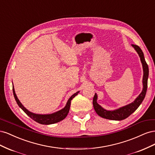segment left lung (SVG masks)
I'll return each instance as SVG.
<instances>
[{"mask_svg": "<svg viewBox=\"0 0 155 155\" xmlns=\"http://www.w3.org/2000/svg\"><path fill=\"white\" fill-rule=\"evenodd\" d=\"M132 46L137 51L139 55L140 60L142 63L143 70V90L140 94L136 98V100L131 103V104L125 105L124 107H120L118 109L114 110H107L104 109L97 103V94H95L93 98V107L96 113L101 116V118H104L108 120H123L129 117L131 114L137 110L138 107L142 104L144 97L146 94L147 88V79L149 76V68L148 65L145 61L144 55L142 50H141L138 46L132 45Z\"/></svg>", "mask_w": 155, "mask_h": 155, "instance_id": "left-lung-1", "label": "left lung"}]
</instances>
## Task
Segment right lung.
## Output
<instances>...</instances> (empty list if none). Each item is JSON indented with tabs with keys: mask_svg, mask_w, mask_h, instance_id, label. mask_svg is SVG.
I'll return each instance as SVG.
<instances>
[{
	"mask_svg": "<svg viewBox=\"0 0 155 155\" xmlns=\"http://www.w3.org/2000/svg\"><path fill=\"white\" fill-rule=\"evenodd\" d=\"M13 96H14V97H15L17 104H18V106H19L21 109L24 111L28 116L30 117L32 120H34L37 123L43 124V125H50V124L58 123L59 121H61L66 118V116H67L70 110V104H71V100L75 96H77L78 94L79 93V92H77L76 93L74 94L69 98L66 104V106H65L63 109L50 114H37L33 113V112H31L29 110H28L26 108L22 105V104L20 102V101L18 100V99L16 96V94H15V90H14L13 87Z\"/></svg>",
	"mask_w": 155,
	"mask_h": 155,
	"instance_id": "right-lung-1",
	"label": "right lung"
}]
</instances>
